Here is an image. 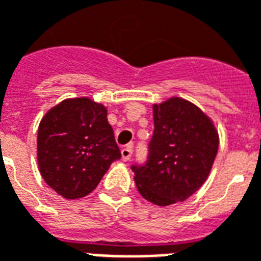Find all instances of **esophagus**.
Here are the masks:
<instances>
[{"label":"esophagus","instance_id":"esophagus-1","mask_svg":"<svg viewBox=\"0 0 261 261\" xmlns=\"http://www.w3.org/2000/svg\"><path fill=\"white\" fill-rule=\"evenodd\" d=\"M131 155H133V148H131V145L125 146V148H123V149H121V159H123V162L130 160Z\"/></svg>","mask_w":261,"mask_h":261}]
</instances>
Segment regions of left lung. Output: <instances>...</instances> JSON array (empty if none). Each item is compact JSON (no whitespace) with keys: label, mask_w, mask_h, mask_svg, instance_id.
Segmentation results:
<instances>
[{"label":"left lung","mask_w":261,"mask_h":261,"mask_svg":"<svg viewBox=\"0 0 261 261\" xmlns=\"http://www.w3.org/2000/svg\"><path fill=\"white\" fill-rule=\"evenodd\" d=\"M155 131L145 166H133L137 190L165 207L184 202L207 179L219 150V131L200 108L179 96L153 103Z\"/></svg>","instance_id":"8db88e82"}]
</instances>
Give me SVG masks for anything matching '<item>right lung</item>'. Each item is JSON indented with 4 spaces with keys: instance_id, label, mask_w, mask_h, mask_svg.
<instances>
[{
    "instance_id": "add662e5",
    "label": "right lung",
    "mask_w": 261,
    "mask_h": 261,
    "mask_svg": "<svg viewBox=\"0 0 261 261\" xmlns=\"http://www.w3.org/2000/svg\"><path fill=\"white\" fill-rule=\"evenodd\" d=\"M120 158L106 106L88 96L63 99L40 121L38 170L48 187L65 199L91 194Z\"/></svg>"
}]
</instances>
